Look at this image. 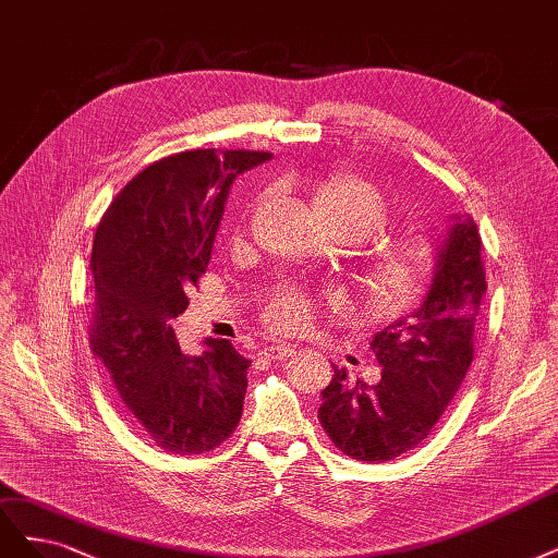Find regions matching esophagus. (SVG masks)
Segmentation results:
<instances>
[{
    "label": "esophagus",
    "instance_id": "obj_1",
    "mask_svg": "<svg viewBox=\"0 0 558 558\" xmlns=\"http://www.w3.org/2000/svg\"><path fill=\"white\" fill-rule=\"evenodd\" d=\"M293 353H295V345H286V343L263 345V349L258 351V355L265 360H283V357H291Z\"/></svg>",
    "mask_w": 558,
    "mask_h": 558
}]
</instances>
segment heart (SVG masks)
Here are the masks:
<instances>
[{
    "instance_id": "heart-1",
    "label": "heart",
    "mask_w": 558,
    "mask_h": 558,
    "mask_svg": "<svg viewBox=\"0 0 558 558\" xmlns=\"http://www.w3.org/2000/svg\"><path fill=\"white\" fill-rule=\"evenodd\" d=\"M316 201L325 217L357 242L380 235L388 228L392 207L383 191L360 178H335L318 186ZM246 223H238L235 238H242ZM432 270V248L413 240H390L374 246L364 260V288L383 310H403L422 291ZM316 316V300L298 286H283L267 300L263 323L272 332L295 335L310 328Z\"/></svg>"
}]
</instances>
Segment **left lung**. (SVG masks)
<instances>
[{"mask_svg": "<svg viewBox=\"0 0 558 558\" xmlns=\"http://www.w3.org/2000/svg\"><path fill=\"white\" fill-rule=\"evenodd\" d=\"M485 293L483 240L471 219L459 217L438 252L420 310L392 320L372 341L380 380L369 386L335 369L320 392L318 422L335 448L378 464L429 436L473 362L475 318Z\"/></svg>", "mask_w": 558, "mask_h": 558, "instance_id": "left-lung-1", "label": "left lung"}]
</instances>
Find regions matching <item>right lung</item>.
<instances>
[{"instance_id":"right-lung-1","label":"right lung","mask_w":558,"mask_h":558,"mask_svg":"<svg viewBox=\"0 0 558 558\" xmlns=\"http://www.w3.org/2000/svg\"><path fill=\"white\" fill-rule=\"evenodd\" d=\"M270 151L189 149L141 170L94 235L89 345L124 409L170 454H203L238 429L252 360L228 339L184 355L172 330L207 272L228 189Z\"/></svg>"}]
</instances>
